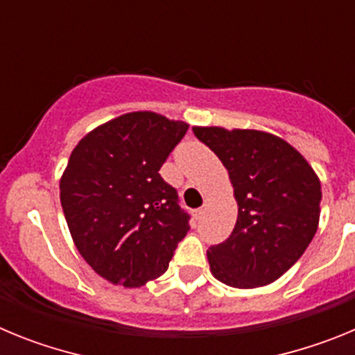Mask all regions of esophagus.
<instances>
[{
	"label": "esophagus",
	"mask_w": 355,
	"mask_h": 355,
	"mask_svg": "<svg viewBox=\"0 0 355 355\" xmlns=\"http://www.w3.org/2000/svg\"><path fill=\"white\" fill-rule=\"evenodd\" d=\"M205 213H206V206H202V208H199V209H197V211H196V215L199 216V218H200V216L205 215Z\"/></svg>",
	"instance_id": "obj_1"
}]
</instances>
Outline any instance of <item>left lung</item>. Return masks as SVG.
Wrapping results in <instances>:
<instances>
[{
    "mask_svg": "<svg viewBox=\"0 0 355 355\" xmlns=\"http://www.w3.org/2000/svg\"><path fill=\"white\" fill-rule=\"evenodd\" d=\"M229 172L238 202L233 233L208 250L211 274L233 288L274 283L318 229L322 187L299 150L256 130L193 128Z\"/></svg>",
    "mask_w": 355,
    "mask_h": 355,
    "instance_id": "8db88e82",
    "label": "left lung"
}]
</instances>
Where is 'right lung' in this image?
I'll return each instance as SVG.
<instances>
[{
  "label": "right lung",
  "instance_id": "add662e5",
  "mask_svg": "<svg viewBox=\"0 0 355 355\" xmlns=\"http://www.w3.org/2000/svg\"><path fill=\"white\" fill-rule=\"evenodd\" d=\"M188 130L155 112H133L90 131L60 180L65 220L83 259L126 288L168 268L190 229L175 188L159 168Z\"/></svg>",
  "mask_w": 355,
  "mask_h": 355
}]
</instances>
